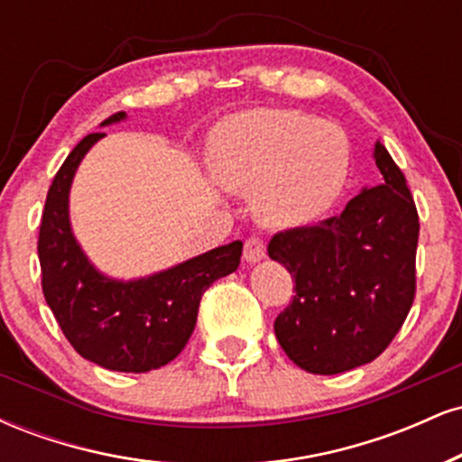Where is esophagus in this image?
<instances>
[{
	"label": "esophagus",
	"instance_id": "1",
	"mask_svg": "<svg viewBox=\"0 0 462 462\" xmlns=\"http://www.w3.org/2000/svg\"><path fill=\"white\" fill-rule=\"evenodd\" d=\"M267 256V249H264V241L261 236H252L245 241V252H243V258L247 263H261L263 258Z\"/></svg>",
	"mask_w": 462,
	"mask_h": 462
}]
</instances>
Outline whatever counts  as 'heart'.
Instances as JSON below:
<instances>
[{
	"instance_id": "b5f03b06",
	"label": "heart",
	"mask_w": 462,
	"mask_h": 462,
	"mask_svg": "<svg viewBox=\"0 0 462 462\" xmlns=\"http://www.w3.org/2000/svg\"><path fill=\"white\" fill-rule=\"evenodd\" d=\"M210 156L226 187L254 190V208L264 224L298 227L319 219L343 193L352 145L330 121L258 108L224 121Z\"/></svg>"
}]
</instances>
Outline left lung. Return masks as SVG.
Segmentation results:
<instances>
[{
    "mask_svg": "<svg viewBox=\"0 0 462 462\" xmlns=\"http://www.w3.org/2000/svg\"><path fill=\"white\" fill-rule=\"evenodd\" d=\"M374 158L383 184L365 187L341 215L280 232L267 247L295 280L275 338L309 374H343L378 358L415 300V201L380 141Z\"/></svg>",
    "mask_w": 462,
    "mask_h": 462,
    "instance_id": "left-lung-1",
    "label": "left lung"
}]
</instances>
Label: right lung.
<instances>
[{
  "mask_svg": "<svg viewBox=\"0 0 462 462\" xmlns=\"http://www.w3.org/2000/svg\"><path fill=\"white\" fill-rule=\"evenodd\" d=\"M125 116H108L102 128ZM104 136H84L51 182L39 232L41 284L79 356L110 371L145 374L182 352L195 330L201 295L215 280L236 272L243 243L215 247L145 278L116 280L99 272L71 230L69 190L82 158Z\"/></svg>",
  "mask_w": 462,
  "mask_h": 462,
  "instance_id": "right-lung-1",
  "label": "right lung"
}]
</instances>
